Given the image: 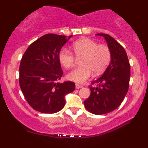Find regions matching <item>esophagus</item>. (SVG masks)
I'll return each mask as SVG.
<instances>
[{
  "instance_id": "1",
  "label": "esophagus",
  "mask_w": 148,
  "mask_h": 148,
  "mask_svg": "<svg viewBox=\"0 0 148 148\" xmlns=\"http://www.w3.org/2000/svg\"><path fill=\"white\" fill-rule=\"evenodd\" d=\"M75 86H76V89H79V88H83V86H82L81 85H79V84H78V83H76Z\"/></svg>"
}]
</instances>
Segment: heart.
<instances>
[{
	"mask_svg": "<svg viewBox=\"0 0 148 148\" xmlns=\"http://www.w3.org/2000/svg\"><path fill=\"white\" fill-rule=\"evenodd\" d=\"M73 52L80 60L81 67L73 69L67 74V79L78 83H83L90 77L92 72L95 74L103 72L111 60V51L106 45H98L89 38L76 40L72 44ZM58 61L66 69L71 68L75 62L72 52L62 48L58 54Z\"/></svg>",
	"mask_w": 148,
	"mask_h": 148,
	"instance_id": "1",
	"label": "heart"
}]
</instances>
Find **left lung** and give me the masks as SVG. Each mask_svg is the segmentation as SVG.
<instances>
[{
  "mask_svg": "<svg viewBox=\"0 0 148 148\" xmlns=\"http://www.w3.org/2000/svg\"><path fill=\"white\" fill-rule=\"evenodd\" d=\"M106 39L111 51V62L99 79L90 86L91 94L84 101L85 108L94 114L101 115L116 109L121 104L129 88L130 65L123 47L106 34H97Z\"/></svg>",
  "mask_w": 148,
  "mask_h": 148,
  "instance_id": "obj_1",
  "label": "left lung"
}]
</instances>
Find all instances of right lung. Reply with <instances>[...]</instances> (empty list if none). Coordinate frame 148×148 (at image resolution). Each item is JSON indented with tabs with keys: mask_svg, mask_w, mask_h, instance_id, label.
<instances>
[{
	"mask_svg": "<svg viewBox=\"0 0 148 148\" xmlns=\"http://www.w3.org/2000/svg\"><path fill=\"white\" fill-rule=\"evenodd\" d=\"M72 36L47 34L33 42L23 54L19 85L26 101L36 111L58 112L65 106V96L75 90L74 82L58 83L63 74L58 52Z\"/></svg>",
	"mask_w": 148,
	"mask_h": 148,
	"instance_id": "obj_1",
	"label": "right lung"
}]
</instances>
